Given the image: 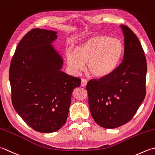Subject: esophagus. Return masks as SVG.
Returning <instances> with one entry per match:
<instances>
[{
	"instance_id": "obj_1",
	"label": "esophagus",
	"mask_w": 155,
	"mask_h": 155,
	"mask_svg": "<svg viewBox=\"0 0 155 155\" xmlns=\"http://www.w3.org/2000/svg\"><path fill=\"white\" fill-rule=\"evenodd\" d=\"M87 81L86 80H82L81 82V87H86L87 86Z\"/></svg>"
}]
</instances>
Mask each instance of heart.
<instances>
[{
  "label": "heart",
  "instance_id": "1",
  "mask_svg": "<svg viewBox=\"0 0 155 155\" xmlns=\"http://www.w3.org/2000/svg\"><path fill=\"white\" fill-rule=\"evenodd\" d=\"M124 47L118 38L96 34L75 46L74 51H66L68 65L72 71L78 72L84 68L96 78L111 75L117 68L122 59Z\"/></svg>",
  "mask_w": 155,
  "mask_h": 155
}]
</instances>
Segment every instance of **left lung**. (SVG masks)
<instances>
[{"mask_svg": "<svg viewBox=\"0 0 155 155\" xmlns=\"http://www.w3.org/2000/svg\"><path fill=\"white\" fill-rule=\"evenodd\" d=\"M124 37L122 61L109 76L88 81L91 115L97 124L115 128L133 118L146 95L147 60L137 35L121 25Z\"/></svg>", "mask_w": 155, "mask_h": 155, "instance_id": "8db88e82", "label": "left lung"}]
</instances>
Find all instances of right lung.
Wrapping results in <instances>:
<instances>
[{"label":"right lung","mask_w":155,"mask_h":155,"mask_svg":"<svg viewBox=\"0 0 155 155\" xmlns=\"http://www.w3.org/2000/svg\"><path fill=\"white\" fill-rule=\"evenodd\" d=\"M54 31L34 29L23 37L11 62L9 80L15 111L35 130H59L68 118L72 92L81 80L61 69L64 59L53 46Z\"/></svg>","instance_id":"right-lung-1"}]
</instances>
